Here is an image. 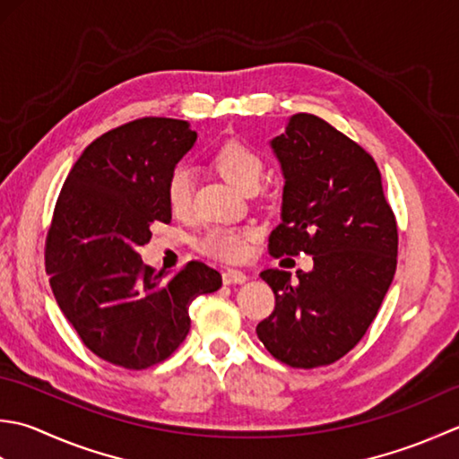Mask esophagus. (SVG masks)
<instances>
[{
	"instance_id": "obj_1",
	"label": "esophagus",
	"mask_w": 459,
	"mask_h": 459,
	"mask_svg": "<svg viewBox=\"0 0 459 459\" xmlns=\"http://www.w3.org/2000/svg\"><path fill=\"white\" fill-rule=\"evenodd\" d=\"M221 279H223V283H226V285H239V283L247 281V275L239 269H228V271H223Z\"/></svg>"
}]
</instances>
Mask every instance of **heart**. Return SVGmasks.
I'll use <instances>...</instances> for the list:
<instances>
[{
  "label": "heart",
  "mask_w": 459,
  "mask_h": 459,
  "mask_svg": "<svg viewBox=\"0 0 459 459\" xmlns=\"http://www.w3.org/2000/svg\"><path fill=\"white\" fill-rule=\"evenodd\" d=\"M212 164L226 178L230 184L239 190L255 188L261 172H264V158L246 140L230 138L216 148ZM166 200L176 216H184L192 208V174L188 168H176L166 182ZM251 228H212L204 233L198 247L204 254L223 261H238L247 254V241L254 238Z\"/></svg>",
  "instance_id": "obj_1"
}]
</instances>
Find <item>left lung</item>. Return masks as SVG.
Here are the masks:
<instances>
[{"label":"left lung","mask_w":459,"mask_h":459,"mask_svg":"<svg viewBox=\"0 0 459 459\" xmlns=\"http://www.w3.org/2000/svg\"><path fill=\"white\" fill-rule=\"evenodd\" d=\"M271 148L285 186L269 254H307L315 265L297 281L261 271L275 308L255 331L289 367H325L357 347L378 313L396 271V218L374 158L326 120L299 112Z\"/></svg>","instance_id":"obj_1"}]
</instances>
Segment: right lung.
Returning a JSON list of instances; mask_svg holds the SVG:
<instances>
[{"label": "right lung", "instance_id": "obj_1", "mask_svg": "<svg viewBox=\"0 0 459 459\" xmlns=\"http://www.w3.org/2000/svg\"><path fill=\"white\" fill-rule=\"evenodd\" d=\"M194 143L176 118L112 128L85 148L55 204L45 239L53 295L85 347L117 367L166 360L190 331V303L221 287L202 261L168 275L136 251L156 221L170 223L166 182Z\"/></svg>", "mask_w": 459, "mask_h": 459}]
</instances>
